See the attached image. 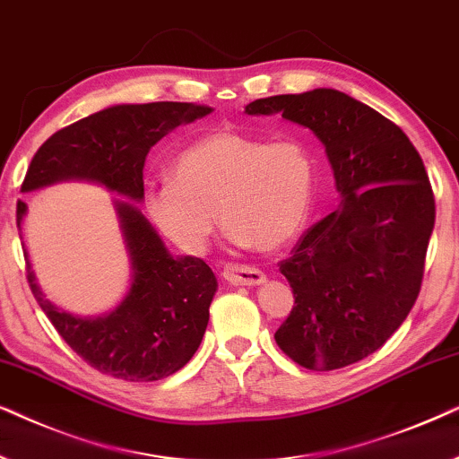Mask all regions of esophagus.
<instances>
[{
    "label": "esophagus",
    "instance_id": "esophagus-1",
    "mask_svg": "<svg viewBox=\"0 0 459 459\" xmlns=\"http://www.w3.org/2000/svg\"><path fill=\"white\" fill-rule=\"evenodd\" d=\"M222 274L230 285H260L266 281L264 273L246 264H226Z\"/></svg>",
    "mask_w": 459,
    "mask_h": 459
}]
</instances>
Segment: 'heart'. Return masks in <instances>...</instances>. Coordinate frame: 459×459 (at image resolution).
Masks as SVG:
<instances>
[{
	"label": "heart",
	"mask_w": 459,
	"mask_h": 459,
	"mask_svg": "<svg viewBox=\"0 0 459 459\" xmlns=\"http://www.w3.org/2000/svg\"><path fill=\"white\" fill-rule=\"evenodd\" d=\"M172 180L144 191L151 222L188 252H201L220 222L235 246L271 252L307 222L316 166L302 140H268L218 130L195 140L174 159Z\"/></svg>",
	"instance_id": "obj_1"
}]
</instances>
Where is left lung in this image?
<instances>
[{"instance_id": "left-lung-1", "label": "left lung", "mask_w": 459, "mask_h": 459, "mask_svg": "<svg viewBox=\"0 0 459 459\" xmlns=\"http://www.w3.org/2000/svg\"><path fill=\"white\" fill-rule=\"evenodd\" d=\"M246 113H281L313 130L342 195L338 210L310 226L279 262L296 302L274 340L307 369L361 361L418 300L435 229L424 161L399 126L338 90L260 98Z\"/></svg>"}]
</instances>
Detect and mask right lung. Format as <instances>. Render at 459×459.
Returning a JSON list of instances; mask_svg holds the SVG:
<instances>
[{"instance_id": "add662e5", "label": "right lung", "mask_w": 459, "mask_h": 459, "mask_svg": "<svg viewBox=\"0 0 459 459\" xmlns=\"http://www.w3.org/2000/svg\"><path fill=\"white\" fill-rule=\"evenodd\" d=\"M212 111L195 102L108 107L52 134L30 159L22 193L60 180H90L127 197L115 207L134 274L113 313L82 319L54 307L27 262L29 287L41 310L60 338L100 374L127 382L161 380L185 368L204 340L218 281L201 258H174L136 201L144 199L143 169L152 146ZM24 212L27 204L18 201V229Z\"/></svg>"}]
</instances>
